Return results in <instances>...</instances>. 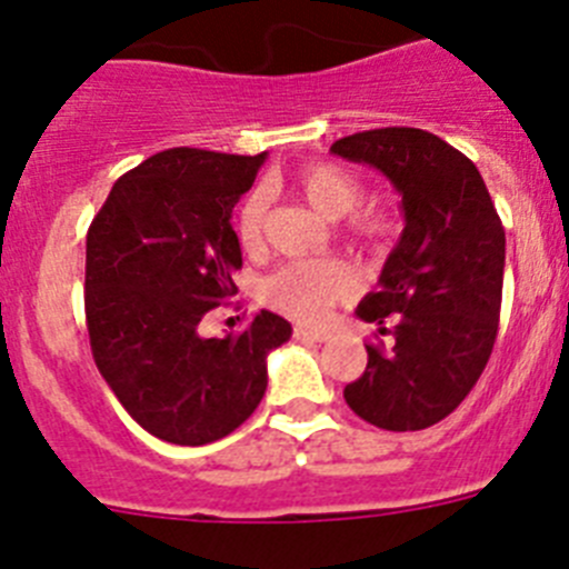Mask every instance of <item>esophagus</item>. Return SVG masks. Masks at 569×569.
<instances>
[{
    "label": "esophagus",
    "instance_id": "esophagus-1",
    "mask_svg": "<svg viewBox=\"0 0 569 569\" xmlns=\"http://www.w3.org/2000/svg\"><path fill=\"white\" fill-rule=\"evenodd\" d=\"M293 336H296V339H299V341H325V339H328V333H325V330L305 328V325H296Z\"/></svg>",
    "mask_w": 569,
    "mask_h": 569
}]
</instances>
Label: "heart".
I'll return each mask as SVG.
<instances>
[{"label":"heart","instance_id":"1","mask_svg":"<svg viewBox=\"0 0 569 569\" xmlns=\"http://www.w3.org/2000/svg\"><path fill=\"white\" fill-rule=\"evenodd\" d=\"M301 199L328 219L350 216L361 202V179L353 170L333 162H316L301 168L293 179ZM264 213L268 196L264 190H253L241 199L236 213V236L244 250H259L264 239ZM359 239L379 241L393 230V216L387 210H359L350 222ZM356 293V276L345 261L336 259H299L288 261L264 281V301L279 313L301 321L319 325L330 316V310Z\"/></svg>","mask_w":569,"mask_h":569}]
</instances>
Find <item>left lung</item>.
Masks as SVG:
<instances>
[{
    "label": "left lung",
    "instance_id": "obj_1",
    "mask_svg": "<svg viewBox=\"0 0 569 569\" xmlns=\"http://www.w3.org/2000/svg\"><path fill=\"white\" fill-rule=\"evenodd\" d=\"M330 153L385 173L405 213L379 290L356 308L393 341L367 345L365 373L345 387V401L381 430H425L465 401L492 353L505 228L479 168L427 130H365Z\"/></svg>",
    "mask_w": 569,
    "mask_h": 569
}]
</instances>
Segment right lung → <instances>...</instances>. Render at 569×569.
I'll return each instance as SVG.
<instances>
[{
  "instance_id": "add662e5",
  "label": "right lung",
  "mask_w": 569,
  "mask_h": 569,
  "mask_svg": "<svg viewBox=\"0 0 569 569\" xmlns=\"http://www.w3.org/2000/svg\"><path fill=\"white\" fill-rule=\"evenodd\" d=\"M264 156L173 148L116 179L90 222L84 316L93 361L113 396L156 439H224L268 390V353L290 339L261 310L241 333L204 339V316L236 293L233 208Z\"/></svg>"
}]
</instances>
